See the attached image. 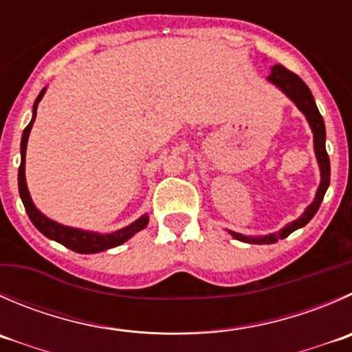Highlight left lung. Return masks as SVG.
I'll list each match as a JSON object with an SVG mask.
<instances>
[{
	"label": "left lung",
	"instance_id": "obj_1",
	"mask_svg": "<svg viewBox=\"0 0 352 352\" xmlns=\"http://www.w3.org/2000/svg\"><path fill=\"white\" fill-rule=\"evenodd\" d=\"M267 80L272 82L275 87H278V89L298 107V110L305 115L306 120H308L313 132V146H315L316 162H318L320 166V186L318 189H316L315 199H313V203L306 208L305 213H302L298 220L287 223L278 232L252 237V235H244L239 234V232L228 230V234H230L232 237L237 239V241L248 242V244H274L278 239H285L294 230L305 227V225L315 217L316 211H318L320 204H322L323 201V196H325L327 189H329L330 186V160L325 149V122H323V117L320 115L318 108H316L315 98H313L309 87L298 77V75L292 74L291 70H287V68L282 67V65H274V67L270 68V74H268Z\"/></svg>",
	"mask_w": 352,
	"mask_h": 352
}]
</instances>
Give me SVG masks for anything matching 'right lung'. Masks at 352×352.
Returning a JSON list of instances; mask_svg holds the SVG:
<instances>
[{
  "instance_id": "1",
  "label": "right lung",
  "mask_w": 352,
  "mask_h": 352,
  "mask_svg": "<svg viewBox=\"0 0 352 352\" xmlns=\"http://www.w3.org/2000/svg\"><path fill=\"white\" fill-rule=\"evenodd\" d=\"M44 93H46V87L39 93V96L36 98L32 107V118H30L29 125L23 129L22 134V142H20V166H19V192L20 199H22L23 206H25L27 214H29L30 221L34 223V227L41 232L43 235H46L51 241H56L60 244H63L65 248L72 249L75 252H80V254H93V252H101L107 251V249L117 248V245L124 244L125 241L135 235L138 232H141L142 228L148 225L149 217L148 214H142L138 220L132 221L127 227L120 228V230H115L111 234H100V232L93 230H82V228L75 227H67V225H61L58 221L51 220L46 214L41 213L39 210L34 204L32 197H30L29 187H27L25 180V151H27V141H29L30 129H32L34 120H36L37 113V104L43 100Z\"/></svg>"
}]
</instances>
